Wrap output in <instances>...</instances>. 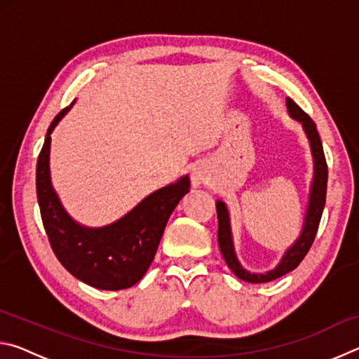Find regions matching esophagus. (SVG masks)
<instances>
[{"label": "esophagus", "instance_id": "esophagus-1", "mask_svg": "<svg viewBox=\"0 0 359 359\" xmlns=\"http://www.w3.org/2000/svg\"><path fill=\"white\" fill-rule=\"evenodd\" d=\"M191 180H193L194 187H199L201 184H204L205 180H208V175H205L201 169H194V171L191 172Z\"/></svg>", "mask_w": 359, "mask_h": 359}]
</instances>
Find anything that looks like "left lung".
I'll use <instances>...</instances> for the list:
<instances>
[{
  "label": "left lung",
  "mask_w": 359,
  "mask_h": 359,
  "mask_svg": "<svg viewBox=\"0 0 359 359\" xmlns=\"http://www.w3.org/2000/svg\"><path fill=\"white\" fill-rule=\"evenodd\" d=\"M287 107L288 112L293 118L299 120L304 130L307 133L309 141H311L313 161H315V177L312 184L311 191V203H309V210L306 215V223H304L302 234L299 236L296 244L285 253L283 259L280 261L274 271L266 272V274H250L245 269H242L238 258H236L234 248H233V239H231V229H229V218L228 210L224 203H217V217H218V247L223 255L224 261L231 271L238 276L241 280L250 282V283H264L276 280V278L288 274L290 271L296 269L301 261L306 257L307 252L311 250L313 244L315 236H317L318 224L321 220V214H323L325 203H326V184H327V165L323 151V145H321V139L315 126V121L309 117V115L302 111V109L296 104V102L287 98Z\"/></svg>",
  "instance_id": "left-lung-1"
}]
</instances>
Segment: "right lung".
<instances>
[{
	"instance_id": "obj_1",
	"label": "right lung",
	"mask_w": 359,
	"mask_h": 359,
	"mask_svg": "<svg viewBox=\"0 0 359 359\" xmlns=\"http://www.w3.org/2000/svg\"><path fill=\"white\" fill-rule=\"evenodd\" d=\"M72 102L57 114L47 130L36 166L41 218L55 257L69 274L100 290H125L137 283L154 261L175 205L188 193V177L151 193L111 226L88 229L66 214L50 185V133Z\"/></svg>"
}]
</instances>
